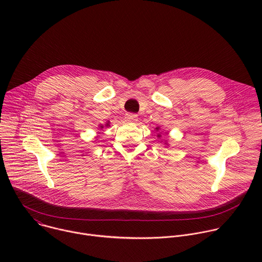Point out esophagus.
I'll list each match as a JSON object with an SVG mask.
<instances>
[{"mask_svg":"<svg viewBox=\"0 0 262 262\" xmlns=\"http://www.w3.org/2000/svg\"><path fill=\"white\" fill-rule=\"evenodd\" d=\"M125 120L128 122H136L138 120V116L136 114H132V113H127L125 115Z\"/></svg>","mask_w":262,"mask_h":262,"instance_id":"1","label":"esophagus"}]
</instances>
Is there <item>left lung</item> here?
Instances as JSON below:
<instances>
[{"instance_id":"1","label":"left lung","mask_w":262,"mask_h":262,"mask_svg":"<svg viewBox=\"0 0 262 262\" xmlns=\"http://www.w3.org/2000/svg\"><path fill=\"white\" fill-rule=\"evenodd\" d=\"M156 130H157V132H159V130H160V127H159V126H158V127H156ZM161 138H162V136H161L160 134H158V139H160V140H161ZM161 143H163V141H161ZM164 144H165V145H167V146H169V144H168V142H167V141H164Z\"/></svg>"}]
</instances>
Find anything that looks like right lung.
I'll list each match as a JSON object with an SVG mask.
<instances>
[{"label": "right lung", "instance_id": "right-lung-1", "mask_svg": "<svg viewBox=\"0 0 262 262\" xmlns=\"http://www.w3.org/2000/svg\"><path fill=\"white\" fill-rule=\"evenodd\" d=\"M108 125H110V121H107V122L104 124V126H108ZM99 128L102 129V128H103V125H99Z\"/></svg>", "mask_w": 262, "mask_h": 262}]
</instances>
